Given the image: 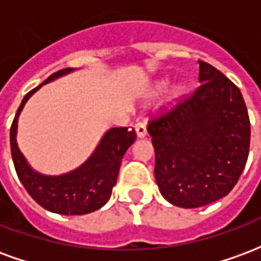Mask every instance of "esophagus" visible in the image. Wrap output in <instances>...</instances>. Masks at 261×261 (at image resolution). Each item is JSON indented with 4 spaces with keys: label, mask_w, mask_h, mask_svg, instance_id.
Returning a JSON list of instances; mask_svg holds the SVG:
<instances>
[{
    "label": "esophagus",
    "mask_w": 261,
    "mask_h": 261,
    "mask_svg": "<svg viewBox=\"0 0 261 261\" xmlns=\"http://www.w3.org/2000/svg\"><path fill=\"white\" fill-rule=\"evenodd\" d=\"M136 133L138 138H144V137L147 136V125L144 124V123H141V121H140V123H137Z\"/></svg>",
    "instance_id": "1"
}]
</instances>
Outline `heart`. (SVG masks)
I'll return each instance as SVG.
<instances>
[{
	"label": "heart",
	"instance_id": "obj_1",
	"mask_svg": "<svg viewBox=\"0 0 261 261\" xmlns=\"http://www.w3.org/2000/svg\"><path fill=\"white\" fill-rule=\"evenodd\" d=\"M166 86H168V81L166 80L159 81L158 84L152 88V91H151V96H156V95H159L161 92H164L165 89H166ZM186 91H187V86L185 85V84H177V85L173 88V91H172L170 103L173 105V103H176L177 100H180L181 97L185 96Z\"/></svg>",
	"mask_w": 261,
	"mask_h": 261
}]
</instances>
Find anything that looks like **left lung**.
<instances>
[{"mask_svg": "<svg viewBox=\"0 0 261 261\" xmlns=\"http://www.w3.org/2000/svg\"><path fill=\"white\" fill-rule=\"evenodd\" d=\"M200 88L172 113L148 125L155 180L166 201L198 208L233 189L246 165L250 121L239 88L198 61Z\"/></svg>", "mask_w": 261, "mask_h": 261, "instance_id": "obj_1", "label": "left lung"}]
</instances>
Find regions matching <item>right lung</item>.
Masks as SVG:
<instances>
[{
    "mask_svg": "<svg viewBox=\"0 0 261 261\" xmlns=\"http://www.w3.org/2000/svg\"><path fill=\"white\" fill-rule=\"evenodd\" d=\"M65 68L50 75L31 91L20 103L11 125V153L20 183L35 201L50 213L61 215H84L102 208L112 196L125 151L136 141V131L125 127L109 128L84 164L61 175H44L32 168L20 152L16 141L18 120L26 102L43 85L74 72Z\"/></svg>",
    "mask_w": 261,
    "mask_h": 261,
    "instance_id": "add662e5",
    "label": "right lung"
}]
</instances>
